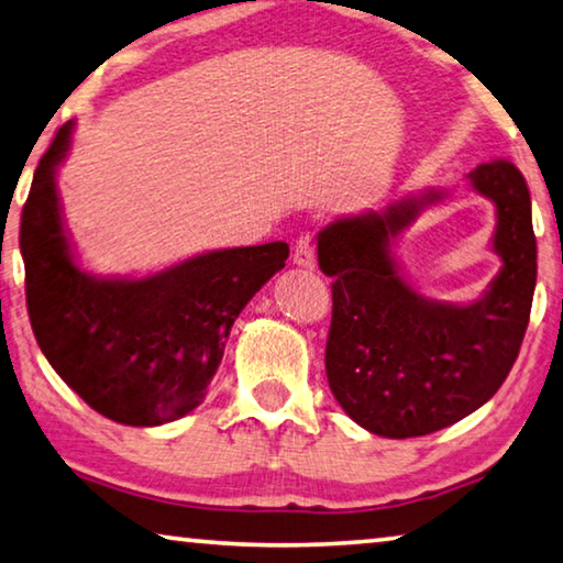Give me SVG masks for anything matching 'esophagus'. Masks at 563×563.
Returning <instances> with one entry per match:
<instances>
[{"mask_svg":"<svg viewBox=\"0 0 563 563\" xmlns=\"http://www.w3.org/2000/svg\"><path fill=\"white\" fill-rule=\"evenodd\" d=\"M292 263H296L298 267H308V271H313V267H316L313 238L300 235L296 240V250H292Z\"/></svg>","mask_w":563,"mask_h":563,"instance_id":"1","label":"esophagus"}]
</instances>
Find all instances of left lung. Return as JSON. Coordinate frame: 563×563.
<instances>
[{
  "label": "left lung",
  "mask_w": 563,
  "mask_h": 563,
  "mask_svg": "<svg viewBox=\"0 0 563 563\" xmlns=\"http://www.w3.org/2000/svg\"><path fill=\"white\" fill-rule=\"evenodd\" d=\"M468 180L496 202L494 250L504 261L471 306L418 296L390 257V240L441 192L341 218L318 235V265L333 278L330 390L355 423L386 439L441 431L474 413L519 358L537 288L529 185L504 157L471 169Z\"/></svg>",
  "instance_id": "obj_1"
}]
</instances>
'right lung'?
<instances>
[{
  "instance_id": "obj_1",
  "label": "right lung",
  "mask_w": 563,
  "mask_h": 563,
  "mask_svg": "<svg viewBox=\"0 0 563 563\" xmlns=\"http://www.w3.org/2000/svg\"><path fill=\"white\" fill-rule=\"evenodd\" d=\"M73 122L42 155L22 208L20 250L34 338L97 413L163 426L198 408L240 310L288 261V245L216 250L142 280L79 271L62 225L55 167Z\"/></svg>"
}]
</instances>
